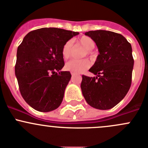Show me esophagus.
<instances>
[{
    "label": "esophagus",
    "mask_w": 148,
    "mask_h": 148,
    "mask_svg": "<svg viewBox=\"0 0 148 148\" xmlns=\"http://www.w3.org/2000/svg\"><path fill=\"white\" fill-rule=\"evenodd\" d=\"M71 75L73 76V77H74V76H75V75H77V73L76 72H74V71H71Z\"/></svg>",
    "instance_id": "obj_1"
}]
</instances>
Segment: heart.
<instances>
[{
  "label": "heart",
  "instance_id": "1",
  "mask_svg": "<svg viewBox=\"0 0 148 148\" xmlns=\"http://www.w3.org/2000/svg\"><path fill=\"white\" fill-rule=\"evenodd\" d=\"M77 42L82 46L85 49L86 51L84 52L83 56L85 55H91L92 54V50L95 47V41L92 39L91 37L84 36L77 40ZM73 42L71 40L66 41L64 45L62 47V53L64 59H67L70 57L71 53V50H72ZM90 66V62L87 59H71L69 62H67L65 65V68L69 71H73L76 73L82 72L84 71L85 69H88Z\"/></svg>",
  "mask_w": 148,
  "mask_h": 148
}]
</instances>
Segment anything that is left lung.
Returning a JSON list of instances; mask_svg holds the SVG:
<instances>
[{
    "mask_svg": "<svg viewBox=\"0 0 148 148\" xmlns=\"http://www.w3.org/2000/svg\"><path fill=\"white\" fill-rule=\"evenodd\" d=\"M97 46L99 54L90 72L82 75L81 89L86 102L98 110H110L123 99L130 88L134 59L132 46L117 33L97 30L85 33Z\"/></svg>",
    "mask_w": 148,
    "mask_h": 148,
    "instance_id": "left-lung-1",
    "label": "left lung"
}]
</instances>
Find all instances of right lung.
Masks as SVG:
<instances>
[{"label":"right lung","instance_id":"obj_1","mask_svg":"<svg viewBox=\"0 0 148 148\" xmlns=\"http://www.w3.org/2000/svg\"><path fill=\"white\" fill-rule=\"evenodd\" d=\"M79 32L43 28L29 32L17 49L15 74L22 97L34 110L43 112L60 106L71 75L60 71L64 66L62 50Z\"/></svg>","mask_w":148,"mask_h":148}]
</instances>
